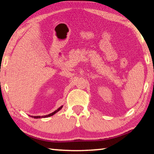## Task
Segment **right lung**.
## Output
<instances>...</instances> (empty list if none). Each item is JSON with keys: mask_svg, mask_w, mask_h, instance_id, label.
<instances>
[{"mask_svg": "<svg viewBox=\"0 0 154 154\" xmlns=\"http://www.w3.org/2000/svg\"><path fill=\"white\" fill-rule=\"evenodd\" d=\"M62 106H63V105L62 106H61L60 107H59L58 109H57V110H56L55 111H54V112H52L51 113H49V114H48V115H46V116H30V117H32V118H35V119H38V118H48V117H50V116H53V115H54L55 113H56L58 111H59L60 110V109L62 108Z\"/></svg>", "mask_w": 154, "mask_h": 154, "instance_id": "add662e5", "label": "right lung"}]
</instances>
